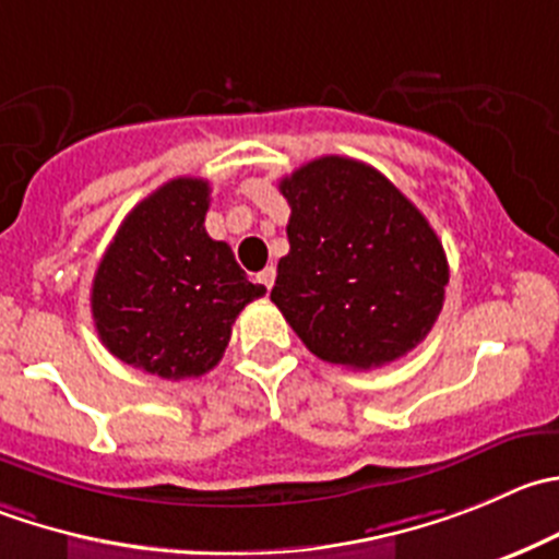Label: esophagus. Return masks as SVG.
Wrapping results in <instances>:
<instances>
[{
    "instance_id": "34e87169",
    "label": "esophagus",
    "mask_w": 559,
    "mask_h": 559,
    "mask_svg": "<svg viewBox=\"0 0 559 559\" xmlns=\"http://www.w3.org/2000/svg\"><path fill=\"white\" fill-rule=\"evenodd\" d=\"M259 278V284L264 286V289H273V284H275V267H264L262 273L257 275Z\"/></svg>"
}]
</instances>
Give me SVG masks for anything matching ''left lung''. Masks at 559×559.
Returning a JSON list of instances; mask_svg holds the SVG:
<instances>
[{"instance_id":"8db88e82","label":"left lung","mask_w":559,"mask_h":559,"mask_svg":"<svg viewBox=\"0 0 559 559\" xmlns=\"http://www.w3.org/2000/svg\"><path fill=\"white\" fill-rule=\"evenodd\" d=\"M289 253L270 300L302 344L346 368L415 349L445 302L448 259L424 213L360 160L324 155L281 180Z\"/></svg>"}]
</instances>
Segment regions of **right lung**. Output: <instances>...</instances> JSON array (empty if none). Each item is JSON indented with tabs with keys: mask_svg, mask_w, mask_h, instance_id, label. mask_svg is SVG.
<instances>
[{
	"mask_svg": "<svg viewBox=\"0 0 559 559\" xmlns=\"http://www.w3.org/2000/svg\"><path fill=\"white\" fill-rule=\"evenodd\" d=\"M210 182L177 177L135 204L92 281L103 346L164 379L218 366L242 308L262 297L226 242L204 229Z\"/></svg>",
	"mask_w": 559,
	"mask_h": 559,
	"instance_id": "right-lung-1",
	"label": "right lung"
}]
</instances>
